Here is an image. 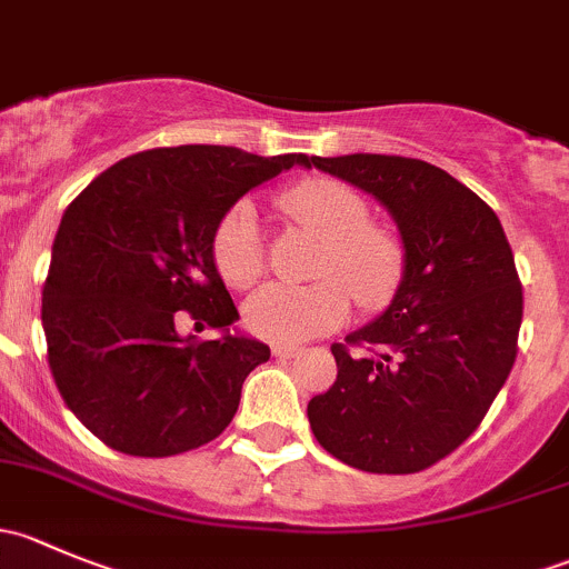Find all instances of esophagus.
I'll return each instance as SVG.
<instances>
[{
	"label": "esophagus",
	"mask_w": 569,
	"mask_h": 569,
	"mask_svg": "<svg viewBox=\"0 0 569 569\" xmlns=\"http://www.w3.org/2000/svg\"><path fill=\"white\" fill-rule=\"evenodd\" d=\"M272 355L278 360H291V358H297V355H300V349H297V347H286V343H274Z\"/></svg>",
	"instance_id": "esophagus-1"
}]
</instances>
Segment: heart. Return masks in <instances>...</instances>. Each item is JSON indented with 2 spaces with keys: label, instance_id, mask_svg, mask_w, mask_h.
<instances>
[{
  "label": "heart",
  "instance_id": "heart-1",
  "mask_svg": "<svg viewBox=\"0 0 569 569\" xmlns=\"http://www.w3.org/2000/svg\"><path fill=\"white\" fill-rule=\"evenodd\" d=\"M291 220L311 226L327 242L317 267L321 283L295 289L269 283L244 306V319L256 336L274 343H302L332 332L349 317V295L363 311L391 306L407 274V244L393 228L371 222L363 194L330 178L302 181L280 198ZM263 250L258 211L250 200H239L222 214L214 231V263L237 289L256 283L263 272Z\"/></svg>",
  "mask_w": 569,
  "mask_h": 569
}]
</instances>
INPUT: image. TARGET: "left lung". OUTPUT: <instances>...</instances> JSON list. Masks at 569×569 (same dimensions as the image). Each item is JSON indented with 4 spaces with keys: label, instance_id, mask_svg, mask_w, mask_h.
<instances>
[{
    "label": "left lung",
    "instance_id": "8db88e82",
    "mask_svg": "<svg viewBox=\"0 0 569 569\" xmlns=\"http://www.w3.org/2000/svg\"><path fill=\"white\" fill-rule=\"evenodd\" d=\"M375 194L407 244L391 306L332 343L338 377L308 401L319 446L369 473H418L465 443L518 358L523 286L501 220L465 183L421 159L313 157Z\"/></svg>",
    "mask_w": 569,
    "mask_h": 569
}]
</instances>
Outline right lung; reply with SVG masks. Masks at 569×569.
<instances>
[{"label": "right lung", "instance_id": "right-lung-1", "mask_svg": "<svg viewBox=\"0 0 569 569\" xmlns=\"http://www.w3.org/2000/svg\"><path fill=\"white\" fill-rule=\"evenodd\" d=\"M306 153L228 146L153 148L120 159L66 209L43 283L49 369L68 410L109 449L173 457L237 416L267 343L233 336L237 306L214 263V231L258 183ZM178 310L223 332L177 336Z\"/></svg>", "mask_w": 569, "mask_h": 569}]
</instances>
